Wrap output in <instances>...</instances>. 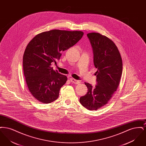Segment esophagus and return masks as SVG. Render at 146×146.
<instances>
[{"instance_id": "obj_1", "label": "esophagus", "mask_w": 146, "mask_h": 146, "mask_svg": "<svg viewBox=\"0 0 146 146\" xmlns=\"http://www.w3.org/2000/svg\"><path fill=\"white\" fill-rule=\"evenodd\" d=\"M70 82H71L72 83L76 84H78L79 83V80H76V79H73V78H70Z\"/></svg>"}]
</instances>
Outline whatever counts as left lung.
<instances>
[{
	"mask_svg": "<svg viewBox=\"0 0 146 146\" xmlns=\"http://www.w3.org/2000/svg\"><path fill=\"white\" fill-rule=\"evenodd\" d=\"M94 54V63L97 69L96 85L85 83L88 92L80 98V104L88 110L100 109L107 104L117 91L123 71V62L114 42L98 33H88Z\"/></svg>",
	"mask_w": 146,
	"mask_h": 146,
	"instance_id": "left-lung-1",
	"label": "left lung"
}]
</instances>
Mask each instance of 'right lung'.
Instances as JSON below:
<instances>
[{
  "mask_svg": "<svg viewBox=\"0 0 146 146\" xmlns=\"http://www.w3.org/2000/svg\"><path fill=\"white\" fill-rule=\"evenodd\" d=\"M82 31L54 29L36 35L29 42L23 57V68L28 89L38 101L50 104L58 97L67 76L51 67L63 51L83 36Z\"/></svg>",
  "mask_w": 146,
  "mask_h": 146,
  "instance_id": "1",
  "label": "right lung"
}]
</instances>
